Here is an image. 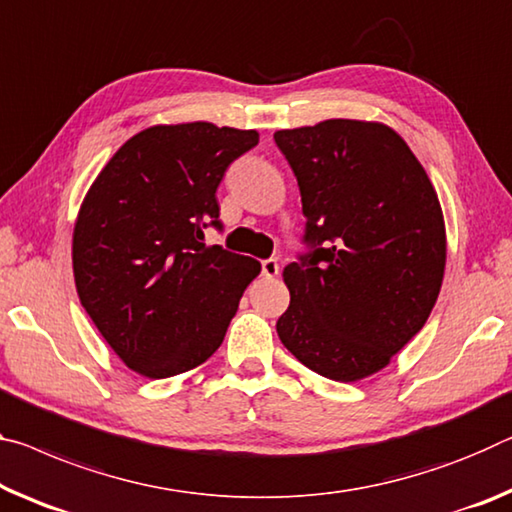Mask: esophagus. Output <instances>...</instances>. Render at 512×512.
Instances as JSON below:
<instances>
[{"label": "esophagus", "mask_w": 512, "mask_h": 512, "mask_svg": "<svg viewBox=\"0 0 512 512\" xmlns=\"http://www.w3.org/2000/svg\"><path fill=\"white\" fill-rule=\"evenodd\" d=\"M278 273H280L278 259H264V262H262V275H264V278L273 280V278H278Z\"/></svg>", "instance_id": "obj_1"}]
</instances>
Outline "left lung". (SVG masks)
Returning <instances> with one entry per match:
<instances>
[{"mask_svg": "<svg viewBox=\"0 0 512 512\" xmlns=\"http://www.w3.org/2000/svg\"><path fill=\"white\" fill-rule=\"evenodd\" d=\"M273 139L298 180L312 246L282 271L291 300L278 337L307 369L355 383L431 316L446 266L442 205L385 123L332 118Z\"/></svg>", "mask_w": 512, "mask_h": 512, "instance_id": "8db88e82", "label": "left lung"}]
</instances>
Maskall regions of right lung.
Here are the masks:
<instances>
[{
	"mask_svg": "<svg viewBox=\"0 0 512 512\" xmlns=\"http://www.w3.org/2000/svg\"><path fill=\"white\" fill-rule=\"evenodd\" d=\"M255 129L154 125L134 134L95 177L72 232L81 305L113 353L145 378L212 358L262 264L205 246L218 223L225 168L255 148Z\"/></svg>",
	"mask_w": 512,
	"mask_h": 512,
	"instance_id": "right-lung-1",
	"label": "right lung"
}]
</instances>
